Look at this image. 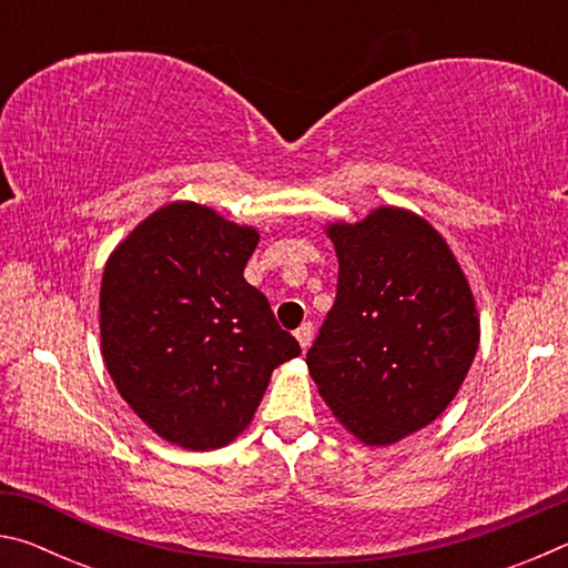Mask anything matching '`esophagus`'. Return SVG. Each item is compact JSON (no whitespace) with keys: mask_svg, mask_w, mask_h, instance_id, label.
Instances as JSON below:
<instances>
[{"mask_svg":"<svg viewBox=\"0 0 568 568\" xmlns=\"http://www.w3.org/2000/svg\"><path fill=\"white\" fill-rule=\"evenodd\" d=\"M295 338H297V343H301V348L305 351L307 345H311V341H313V323H311V321L303 323L301 328L295 331Z\"/></svg>","mask_w":568,"mask_h":568,"instance_id":"34e87169","label":"esophagus"}]
</instances>
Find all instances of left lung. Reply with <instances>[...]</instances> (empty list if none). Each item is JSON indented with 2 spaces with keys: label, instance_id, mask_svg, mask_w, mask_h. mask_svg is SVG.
Returning a JSON list of instances; mask_svg holds the SVG:
<instances>
[{
  "label": "left lung",
  "instance_id": "left-lung-1",
  "mask_svg": "<svg viewBox=\"0 0 568 568\" xmlns=\"http://www.w3.org/2000/svg\"><path fill=\"white\" fill-rule=\"evenodd\" d=\"M328 235L338 291L305 363L333 416L388 446L454 400L478 348L474 295L444 237L408 210Z\"/></svg>",
  "mask_w": 568,
  "mask_h": 568
}]
</instances>
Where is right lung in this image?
Returning a JSON list of instances; mask_svg holds the SVG:
<instances>
[{"instance_id": "add662e5", "label": "right lung", "mask_w": 568, "mask_h": 568, "mask_svg": "<svg viewBox=\"0 0 568 568\" xmlns=\"http://www.w3.org/2000/svg\"><path fill=\"white\" fill-rule=\"evenodd\" d=\"M257 245L215 210L172 203L114 250L100 291L102 355L120 396L170 444L220 448L301 345L243 271Z\"/></svg>"}]
</instances>
